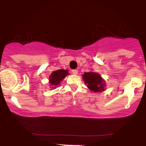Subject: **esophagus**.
Listing matches in <instances>:
<instances>
[{
  "mask_svg": "<svg viewBox=\"0 0 146 146\" xmlns=\"http://www.w3.org/2000/svg\"><path fill=\"white\" fill-rule=\"evenodd\" d=\"M72 73H73V74L77 75L78 73V70L74 69V70H72Z\"/></svg>",
  "mask_w": 146,
  "mask_h": 146,
  "instance_id": "34e87169",
  "label": "esophagus"
}]
</instances>
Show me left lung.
<instances>
[{"label": "left lung", "mask_w": 146, "mask_h": 146, "mask_svg": "<svg viewBox=\"0 0 146 146\" xmlns=\"http://www.w3.org/2000/svg\"><path fill=\"white\" fill-rule=\"evenodd\" d=\"M83 80L86 86L91 91L98 93L105 90V82L101 75L94 72H88L83 74Z\"/></svg>", "instance_id": "1"}]
</instances>
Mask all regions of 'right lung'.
<instances>
[{"label":"right lung","instance_id":"1","mask_svg":"<svg viewBox=\"0 0 146 146\" xmlns=\"http://www.w3.org/2000/svg\"><path fill=\"white\" fill-rule=\"evenodd\" d=\"M68 70H57V71H53L51 75L49 76V83L53 88H56L57 86L60 84V82L63 80L66 75L69 73H68Z\"/></svg>","mask_w":146,"mask_h":146}]
</instances>
